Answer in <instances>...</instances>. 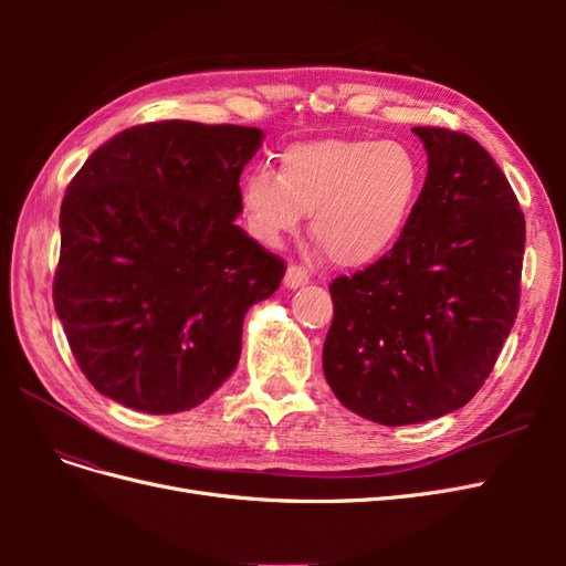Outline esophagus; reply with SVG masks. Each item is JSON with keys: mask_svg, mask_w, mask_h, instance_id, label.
I'll use <instances>...</instances> for the list:
<instances>
[{"mask_svg": "<svg viewBox=\"0 0 566 566\" xmlns=\"http://www.w3.org/2000/svg\"><path fill=\"white\" fill-rule=\"evenodd\" d=\"M283 283H285V287H290V290L302 287V285L310 283V273H306V271H304L302 266H297V264H290L287 271H285Z\"/></svg>", "mask_w": 566, "mask_h": 566, "instance_id": "1", "label": "esophagus"}]
</instances>
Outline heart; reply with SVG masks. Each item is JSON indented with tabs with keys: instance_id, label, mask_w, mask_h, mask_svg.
<instances>
[{
	"instance_id": "obj_1",
	"label": "heart",
	"mask_w": 566,
	"mask_h": 566,
	"mask_svg": "<svg viewBox=\"0 0 566 566\" xmlns=\"http://www.w3.org/2000/svg\"><path fill=\"white\" fill-rule=\"evenodd\" d=\"M424 169L399 142L325 139L281 150L279 172L254 167L241 184L250 233L279 245L312 214L314 241L342 269H366L399 245L422 193Z\"/></svg>"
}]
</instances>
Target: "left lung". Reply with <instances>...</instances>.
Listing matches in <instances>:
<instances>
[{"label": "left lung", "mask_w": 566, "mask_h": 566, "mask_svg": "<svg viewBox=\"0 0 566 566\" xmlns=\"http://www.w3.org/2000/svg\"><path fill=\"white\" fill-rule=\"evenodd\" d=\"M427 177L385 260L331 285L323 375L356 416L399 427L465 406L517 318L524 214L472 136L413 127Z\"/></svg>", "instance_id": "left-lung-1"}]
</instances>
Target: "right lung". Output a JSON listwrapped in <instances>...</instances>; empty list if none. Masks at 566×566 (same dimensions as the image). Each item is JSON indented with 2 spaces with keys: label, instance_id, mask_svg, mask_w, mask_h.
Listing matches in <instances>:
<instances>
[{
  "label": "right lung",
  "instance_id": "obj_1",
  "mask_svg": "<svg viewBox=\"0 0 566 566\" xmlns=\"http://www.w3.org/2000/svg\"><path fill=\"white\" fill-rule=\"evenodd\" d=\"M256 127L165 119L98 146L61 205L54 306L96 391L150 416L224 385L283 260L235 227Z\"/></svg>",
  "mask_w": 566,
  "mask_h": 566
}]
</instances>
